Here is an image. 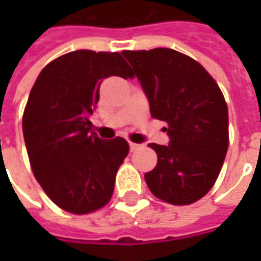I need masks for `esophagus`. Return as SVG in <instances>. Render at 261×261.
<instances>
[{
    "instance_id": "esophagus-1",
    "label": "esophagus",
    "mask_w": 261,
    "mask_h": 261,
    "mask_svg": "<svg viewBox=\"0 0 261 261\" xmlns=\"http://www.w3.org/2000/svg\"><path fill=\"white\" fill-rule=\"evenodd\" d=\"M139 146L141 145H138V144H135V142H129V149H130V151H136Z\"/></svg>"
}]
</instances>
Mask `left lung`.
I'll list each match as a JSON object with an SVG mask.
<instances>
[{
    "label": "left lung",
    "mask_w": 261,
    "mask_h": 261,
    "mask_svg": "<svg viewBox=\"0 0 261 261\" xmlns=\"http://www.w3.org/2000/svg\"><path fill=\"white\" fill-rule=\"evenodd\" d=\"M145 93L151 116L166 122L168 145L151 144L158 161L145 173L152 195L190 205L212 189L228 149V109L215 80L173 49L123 50Z\"/></svg>",
    "instance_id": "left-lung-1"
}]
</instances>
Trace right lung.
<instances>
[{"mask_svg":"<svg viewBox=\"0 0 261 261\" xmlns=\"http://www.w3.org/2000/svg\"><path fill=\"white\" fill-rule=\"evenodd\" d=\"M130 76L117 52L75 50L42 69L23 116V135L36 180L66 212L84 215L110 200L117 168L129 152L123 138L100 139L90 116L105 78Z\"/></svg>","mask_w":261,"mask_h":261,"instance_id":"right-lung-1","label":"right lung"}]
</instances>
